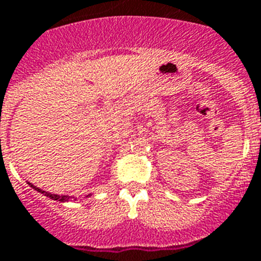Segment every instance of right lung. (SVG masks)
Listing matches in <instances>:
<instances>
[{
    "label": "right lung",
    "instance_id": "add662e5",
    "mask_svg": "<svg viewBox=\"0 0 261 261\" xmlns=\"http://www.w3.org/2000/svg\"><path fill=\"white\" fill-rule=\"evenodd\" d=\"M30 187H33V188L36 189V191H38V192H41V193H45V196H48V197H50V199H53V200H58V201H66V200H68V196H58V195H51V193H48V192H45V191H41V189L36 188V187H34V185H32V184H30Z\"/></svg>",
    "mask_w": 261,
    "mask_h": 261
}]
</instances>
